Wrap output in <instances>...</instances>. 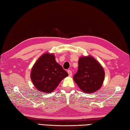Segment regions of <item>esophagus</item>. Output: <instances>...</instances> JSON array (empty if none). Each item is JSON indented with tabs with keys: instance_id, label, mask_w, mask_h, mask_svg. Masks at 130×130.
<instances>
[{
	"instance_id": "1",
	"label": "esophagus",
	"mask_w": 130,
	"mask_h": 130,
	"mask_svg": "<svg viewBox=\"0 0 130 130\" xmlns=\"http://www.w3.org/2000/svg\"><path fill=\"white\" fill-rule=\"evenodd\" d=\"M67 72H68V74H69V76H72V71H71V70H68L67 71Z\"/></svg>"
}]
</instances>
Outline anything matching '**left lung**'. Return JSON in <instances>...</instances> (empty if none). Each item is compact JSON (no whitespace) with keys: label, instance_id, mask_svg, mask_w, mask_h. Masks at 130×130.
I'll return each instance as SVG.
<instances>
[{"label":"left lung","instance_id":"8db88e82","mask_svg":"<svg viewBox=\"0 0 130 130\" xmlns=\"http://www.w3.org/2000/svg\"><path fill=\"white\" fill-rule=\"evenodd\" d=\"M105 76L103 67L94 57L81 56L78 60V70L74 76V80L80 89L91 94L101 88Z\"/></svg>","mask_w":130,"mask_h":130}]
</instances>
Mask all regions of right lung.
Masks as SVG:
<instances>
[{
    "instance_id": "right-lung-1",
    "label": "right lung",
    "mask_w": 130,
    "mask_h": 130,
    "mask_svg": "<svg viewBox=\"0 0 130 130\" xmlns=\"http://www.w3.org/2000/svg\"><path fill=\"white\" fill-rule=\"evenodd\" d=\"M67 72L56 61L54 54L41 55L32 67L30 77L34 86L40 92L51 93L58 87Z\"/></svg>"
}]
</instances>
